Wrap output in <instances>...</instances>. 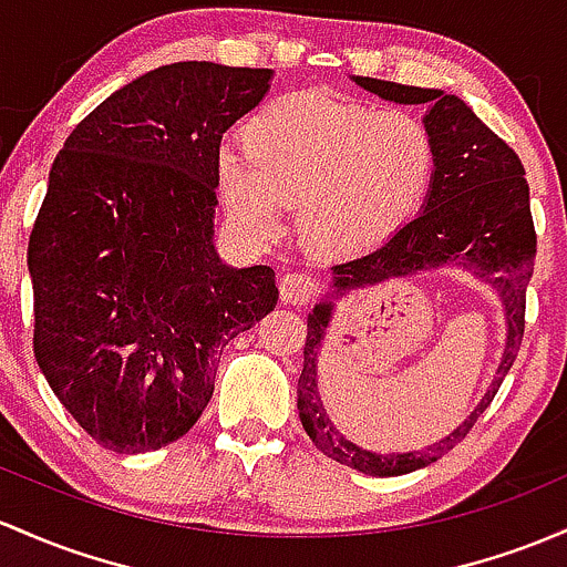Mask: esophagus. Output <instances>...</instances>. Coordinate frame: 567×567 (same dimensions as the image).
Segmentation results:
<instances>
[{
  "label": "esophagus",
  "instance_id": "esophagus-1",
  "mask_svg": "<svg viewBox=\"0 0 567 567\" xmlns=\"http://www.w3.org/2000/svg\"><path fill=\"white\" fill-rule=\"evenodd\" d=\"M317 293H320V288H317L315 277H309L303 271H290L279 279V296H282L285 303H293V307L309 303L315 301Z\"/></svg>",
  "mask_w": 567,
  "mask_h": 567
}]
</instances>
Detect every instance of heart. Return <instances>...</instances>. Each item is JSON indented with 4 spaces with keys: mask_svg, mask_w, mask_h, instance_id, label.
<instances>
[{
    "mask_svg": "<svg viewBox=\"0 0 567 567\" xmlns=\"http://www.w3.org/2000/svg\"><path fill=\"white\" fill-rule=\"evenodd\" d=\"M241 151L217 158V193L241 231L271 239L285 209L312 252L358 255L420 213L435 177L433 136L409 112L290 93L258 110Z\"/></svg>",
    "mask_w": 567,
    "mask_h": 567,
    "instance_id": "obj_1",
    "label": "heart"
}]
</instances>
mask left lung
<instances>
[{
  "instance_id": "left-lung-1",
  "label": "left lung",
  "mask_w": 567,
  "mask_h": 567,
  "mask_svg": "<svg viewBox=\"0 0 567 567\" xmlns=\"http://www.w3.org/2000/svg\"><path fill=\"white\" fill-rule=\"evenodd\" d=\"M360 89L384 102L425 104L422 123L433 136L435 177L422 213L398 228L374 250L331 266V293L320 298L307 317L303 371L298 377V416L322 455L369 476H401L425 468L455 450L478 414L489 406L503 377L514 365L525 333V290L536 264V228L530 215V188L525 166L506 142L489 132L463 99L439 89L352 78ZM460 265L487 281L502 298L507 315V347L494 384L477 409L450 436L414 453L379 456L344 440L330 422L316 390V352L330 324L332 301L350 289L384 278L411 276L431 268Z\"/></svg>"
}]
</instances>
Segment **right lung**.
I'll return each mask as SVG.
<instances>
[{
  "mask_svg": "<svg viewBox=\"0 0 567 567\" xmlns=\"http://www.w3.org/2000/svg\"><path fill=\"white\" fill-rule=\"evenodd\" d=\"M271 70L177 61L104 99L55 155L29 236L34 358L104 450L196 425L223 347L277 307L269 266L215 250L217 158Z\"/></svg>",
  "mask_w": 567,
  "mask_h": 567,
  "instance_id": "right-lung-1",
  "label": "right lung"
}]
</instances>
